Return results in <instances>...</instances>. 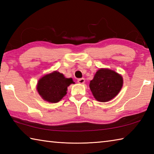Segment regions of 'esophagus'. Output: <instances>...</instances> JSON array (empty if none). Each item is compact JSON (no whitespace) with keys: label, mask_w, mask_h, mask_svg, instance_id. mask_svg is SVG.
Here are the masks:
<instances>
[{"label":"esophagus","mask_w":154,"mask_h":154,"mask_svg":"<svg viewBox=\"0 0 154 154\" xmlns=\"http://www.w3.org/2000/svg\"><path fill=\"white\" fill-rule=\"evenodd\" d=\"M77 82L79 83H81V84H83L85 82V79L84 78H80V79H78Z\"/></svg>","instance_id":"1"}]
</instances>
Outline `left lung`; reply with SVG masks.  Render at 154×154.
<instances>
[{
	"label": "left lung",
	"mask_w": 154,
	"mask_h": 154,
	"mask_svg": "<svg viewBox=\"0 0 154 154\" xmlns=\"http://www.w3.org/2000/svg\"><path fill=\"white\" fill-rule=\"evenodd\" d=\"M123 85V78L116 71L100 69L90 81V88L99 102H107L118 94Z\"/></svg>",
	"instance_id": "left-lung-1"
}]
</instances>
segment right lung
<instances>
[{
    "mask_svg": "<svg viewBox=\"0 0 154 154\" xmlns=\"http://www.w3.org/2000/svg\"><path fill=\"white\" fill-rule=\"evenodd\" d=\"M74 83L72 78H66L60 72L54 71L38 80L36 89L43 100L55 103L66 94L68 86Z\"/></svg>",
    "mask_w": 154,
    "mask_h": 154,
    "instance_id": "1",
    "label": "right lung"
}]
</instances>
